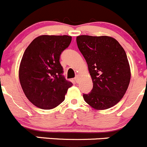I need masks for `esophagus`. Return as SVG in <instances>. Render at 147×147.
I'll list each match as a JSON object with an SVG mask.
<instances>
[{"mask_svg":"<svg viewBox=\"0 0 147 147\" xmlns=\"http://www.w3.org/2000/svg\"><path fill=\"white\" fill-rule=\"evenodd\" d=\"M78 79H79V76H76L75 77V78H74V80H75L76 83L78 82Z\"/></svg>","mask_w":147,"mask_h":147,"instance_id":"esophagus-1","label":"esophagus"}]
</instances>
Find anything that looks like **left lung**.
Here are the masks:
<instances>
[{"label": "left lung", "instance_id": "left-lung-1", "mask_svg": "<svg viewBox=\"0 0 147 147\" xmlns=\"http://www.w3.org/2000/svg\"><path fill=\"white\" fill-rule=\"evenodd\" d=\"M78 49L84 56L93 81V88L83 94L91 107L104 110L114 107L126 93L131 78L130 66L122 46L109 36H79Z\"/></svg>", "mask_w": 147, "mask_h": 147}]
</instances>
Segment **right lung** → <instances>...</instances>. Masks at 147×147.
Instances as JSON below:
<instances>
[{"instance_id":"1","label":"right lung","mask_w":147,"mask_h":147,"mask_svg":"<svg viewBox=\"0 0 147 147\" xmlns=\"http://www.w3.org/2000/svg\"><path fill=\"white\" fill-rule=\"evenodd\" d=\"M71 41L69 36L43 35L36 38L25 51L19 79L28 99L42 109H51L65 99L73 84L63 76L60 56Z\"/></svg>"}]
</instances>
